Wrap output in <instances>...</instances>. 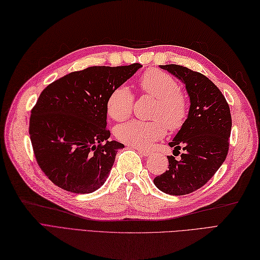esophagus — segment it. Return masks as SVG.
I'll return each mask as SVG.
<instances>
[{
  "instance_id": "34e87169",
  "label": "esophagus",
  "mask_w": 260,
  "mask_h": 260,
  "mask_svg": "<svg viewBox=\"0 0 260 260\" xmlns=\"http://www.w3.org/2000/svg\"><path fill=\"white\" fill-rule=\"evenodd\" d=\"M137 151L139 152V154H141L142 156H144V157H147V156H149L150 155V150H148V149H143V148H137Z\"/></svg>"
}]
</instances>
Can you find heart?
<instances>
[{
    "mask_svg": "<svg viewBox=\"0 0 260 260\" xmlns=\"http://www.w3.org/2000/svg\"><path fill=\"white\" fill-rule=\"evenodd\" d=\"M139 89L146 94L157 99L152 110V116L156 121L132 119L119 124L115 128V135L119 141L135 147H148L152 143L165 136L166 126L170 131L181 128L189 113L187 96L179 90L177 80L169 73L149 69L139 79ZM134 95L129 88L119 85L113 90L108 100V114L114 121L121 122L127 118L133 112ZM161 119L165 123L160 121Z\"/></svg>",
    "mask_w": 260,
    "mask_h": 260,
    "instance_id": "1",
    "label": "heart"
}]
</instances>
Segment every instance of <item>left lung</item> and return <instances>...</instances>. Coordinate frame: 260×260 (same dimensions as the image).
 <instances>
[{"label": "left lung", "mask_w": 260, "mask_h": 260, "mask_svg": "<svg viewBox=\"0 0 260 260\" xmlns=\"http://www.w3.org/2000/svg\"><path fill=\"white\" fill-rule=\"evenodd\" d=\"M185 84L190 98L188 118L169 143L180 159L168 156L169 169L154 179L156 187L171 196H184L208 182L229 152L232 117L222 92L202 73L179 64L160 66Z\"/></svg>", "instance_id": "1"}]
</instances>
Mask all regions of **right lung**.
I'll use <instances>...</instances> for the list:
<instances>
[{"label": "right lung", "instance_id": "add662e5", "mask_svg": "<svg viewBox=\"0 0 260 260\" xmlns=\"http://www.w3.org/2000/svg\"><path fill=\"white\" fill-rule=\"evenodd\" d=\"M141 67H89L43 90L31 110L29 136L37 164L52 183L80 194L103 185L117 149L124 148L109 139L108 100Z\"/></svg>", "mask_w": 260, "mask_h": 260}]
</instances>
